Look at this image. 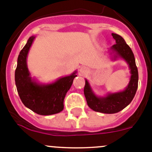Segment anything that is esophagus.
<instances>
[{
  "mask_svg": "<svg viewBox=\"0 0 152 152\" xmlns=\"http://www.w3.org/2000/svg\"><path fill=\"white\" fill-rule=\"evenodd\" d=\"M86 73H87V70H86L85 68H84V67H81L80 68V73L81 74H85Z\"/></svg>",
  "mask_w": 152,
  "mask_h": 152,
  "instance_id": "34e87169",
  "label": "esophagus"
}]
</instances>
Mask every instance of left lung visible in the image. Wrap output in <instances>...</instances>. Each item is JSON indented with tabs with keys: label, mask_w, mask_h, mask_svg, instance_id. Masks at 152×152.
<instances>
[{
	"label": "left lung",
	"mask_w": 152,
	"mask_h": 152,
	"mask_svg": "<svg viewBox=\"0 0 152 152\" xmlns=\"http://www.w3.org/2000/svg\"><path fill=\"white\" fill-rule=\"evenodd\" d=\"M112 36L115 40V44L110 48L114 53L112 59L116 60L118 58H121L126 62L131 74L128 85L122 91L109 93L104 97L95 94L87 79H85L84 88V93L88 107L94 111L106 114L118 113L129 104L134 99L138 85V71L132 50L126 43L121 36L114 33H112Z\"/></svg>",
	"instance_id": "1"
}]
</instances>
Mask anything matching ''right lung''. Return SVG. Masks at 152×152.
<instances>
[{"label": "right lung", "instance_id": "right-lung-1", "mask_svg": "<svg viewBox=\"0 0 152 152\" xmlns=\"http://www.w3.org/2000/svg\"><path fill=\"white\" fill-rule=\"evenodd\" d=\"M35 39L29 37L18 58L15 79L18 93L23 104L37 114L50 115L60 113L64 109V99L73 79L77 76L75 70L70 76L61 77L49 84H40L31 78L27 66V56Z\"/></svg>", "mask_w": 152, "mask_h": 152}]
</instances>
